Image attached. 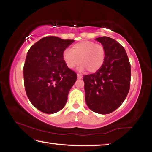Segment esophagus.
I'll return each instance as SVG.
<instances>
[{
  "label": "esophagus",
  "instance_id": "esophagus-1",
  "mask_svg": "<svg viewBox=\"0 0 152 152\" xmlns=\"http://www.w3.org/2000/svg\"><path fill=\"white\" fill-rule=\"evenodd\" d=\"M77 78H78V79H81V78H82V76L81 75V74H77Z\"/></svg>",
  "mask_w": 152,
  "mask_h": 152
}]
</instances>
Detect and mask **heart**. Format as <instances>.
I'll return each instance as SVG.
<instances>
[{"label":"heart","instance_id":"obj_1","mask_svg":"<svg viewBox=\"0 0 152 152\" xmlns=\"http://www.w3.org/2000/svg\"><path fill=\"white\" fill-rule=\"evenodd\" d=\"M64 64L72 69L80 63V71L88 70L95 73L103 66L105 60V50L103 46L91 41H81L72 46L71 50L66 49L62 53Z\"/></svg>","mask_w":152,"mask_h":152}]
</instances>
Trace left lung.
<instances>
[{
	"label": "left lung",
	"mask_w": 152,
	"mask_h": 152,
	"mask_svg": "<svg viewBox=\"0 0 152 152\" xmlns=\"http://www.w3.org/2000/svg\"><path fill=\"white\" fill-rule=\"evenodd\" d=\"M105 50L103 66L94 74L84 75L87 106L99 114L116 110L127 97L131 81V66L124 48L106 36L96 38Z\"/></svg>",
	"instance_id": "obj_1"
}]
</instances>
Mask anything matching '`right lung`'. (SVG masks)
Instances as JSON below:
<instances>
[{
  "instance_id": "add662e5",
  "label": "right lung",
  "mask_w": 152,
  "mask_h": 152,
  "mask_svg": "<svg viewBox=\"0 0 152 152\" xmlns=\"http://www.w3.org/2000/svg\"><path fill=\"white\" fill-rule=\"evenodd\" d=\"M74 42L49 36L28 51L23 68L25 88L30 102L40 111L53 114L65 106L77 75L64 64L62 53Z\"/></svg>"
}]
</instances>
